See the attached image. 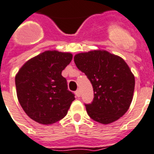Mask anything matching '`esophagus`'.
Instances as JSON below:
<instances>
[{
	"instance_id": "34e87169",
	"label": "esophagus",
	"mask_w": 154,
	"mask_h": 154,
	"mask_svg": "<svg viewBox=\"0 0 154 154\" xmlns=\"http://www.w3.org/2000/svg\"><path fill=\"white\" fill-rule=\"evenodd\" d=\"M75 94H76V96L78 97H80V91H79V90H77V91H75Z\"/></svg>"
}]
</instances>
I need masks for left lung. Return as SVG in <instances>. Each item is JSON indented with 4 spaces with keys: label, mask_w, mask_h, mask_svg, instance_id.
Returning a JSON list of instances; mask_svg holds the SVG:
<instances>
[{
    "label": "left lung",
    "mask_w": 154,
    "mask_h": 154,
    "mask_svg": "<svg viewBox=\"0 0 154 154\" xmlns=\"http://www.w3.org/2000/svg\"><path fill=\"white\" fill-rule=\"evenodd\" d=\"M74 61L91 83L94 98L85 104L88 115L102 124H109L128 110L134 91V76L121 57L106 51L77 54Z\"/></svg>",
    "instance_id": "left-lung-1"
}]
</instances>
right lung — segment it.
Returning a JSON list of instances; mask_svg holds the SVG:
<instances>
[{
  "instance_id": "1",
  "label": "right lung",
  "mask_w": 154,
  "mask_h": 154,
  "mask_svg": "<svg viewBox=\"0 0 154 154\" xmlns=\"http://www.w3.org/2000/svg\"><path fill=\"white\" fill-rule=\"evenodd\" d=\"M72 55L47 51L23 65L15 78L17 98L28 117L48 125L66 116L75 94L67 89L62 71Z\"/></svg>"
}]
</instances>
